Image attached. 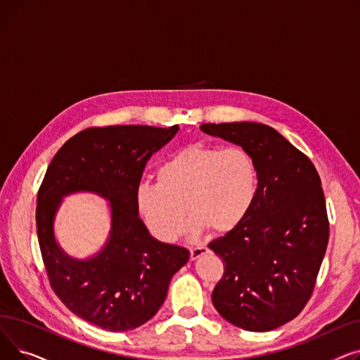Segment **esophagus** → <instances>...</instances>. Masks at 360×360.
I'll return each instance as SVG.
<instances>
[{
	"instance_id": "esophagus-1",
	"label": "esophagus",
	"mask_w": 360,
	"mask_h": 360,
	"mask_svg": "<svg viewBox=\"0 0 360 360\" xmlns=\"http://www.w3.org/2000/svg\"><path fill=\"white\" fill-rule=\"evenodd\" d=\"M207 251H209V248H207L205 245H198V247L191 248V250H190V252H191V259H197V258H200V257H201V255H204Z\"/></svg>"
}]
</instances>
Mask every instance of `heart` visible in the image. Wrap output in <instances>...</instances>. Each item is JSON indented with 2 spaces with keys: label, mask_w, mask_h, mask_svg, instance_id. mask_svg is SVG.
I'll use <instances>...</instances> for the list:
<instances>
[{
  "label": "heart",
  "mask_w": 360,
  "mask_h": 360,
  "mask_svg": "<svg viewBox=\"0 0 360 360\" xmlns=\"http://www.w3.org/2000/svg\"><path fill=\"white\" fill-rule=\"evenodd\" d=\"M158 184L137 188V205L150 231L163 242L176 240L186 228L232 231L248 214L257 197L254 159L239 147L186 146L156 170Z\"/></svg>",
  "instance_id": "1"
}]
</instances>
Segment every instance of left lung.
I'll use <instances>...</instances> for the list:
<instances>
[{"label": "left lung", "instance_id": "left-lung-1", "mask_svg": "<svg viewBox=\"0 0 360 360\" xmlns=\"http://www.w3.org/2000/svg\"><path fill=\"white\" fill-rule=\"evenodd\" d=\"M200 128L248 151L258 175L248 214L209 243L224 264L213 305L236 327L274 330L305 308L326 255L330 223L321 178L309 158L269 125Z\"/></svg>", "mask_w": 360, "mask_h": 360}]
</instances>
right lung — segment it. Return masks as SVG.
Masks as SVG:
<instances>
[{"instance_id":"obj_1","label":"right lung","mask_w":360,"mask_h":360,"mask_svg":"<svg viewBox=\"0 0 360 360\" xmlns=\"http://www.w3.org/2000/svg\"><path fill=\"white\" fill-rule=\"evenodd\" d=\"M179 127H93L56 151L37 193L36 229L55 295L77 316L109 331L134 330L159 311L169 281L190 252L151 236L139 217L137 188L148 159ZM90 191L111 202V232L99 254L79 262L53 236L64 195Z\"/></svg>"}]
</instances>
